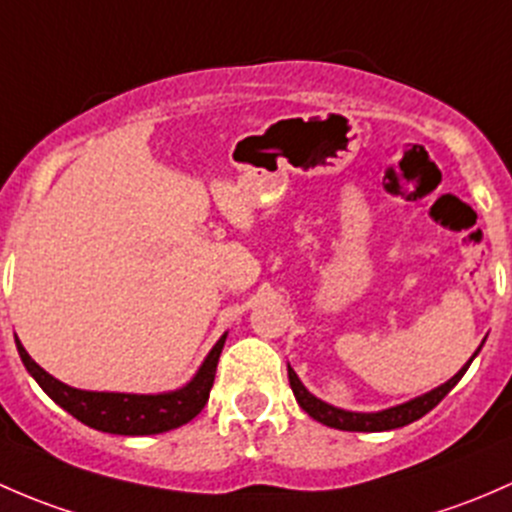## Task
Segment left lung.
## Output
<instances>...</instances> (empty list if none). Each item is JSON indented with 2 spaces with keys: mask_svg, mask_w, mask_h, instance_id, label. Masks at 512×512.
Masks as SVG:
<instances>
[{
  "mask_svg": "<svg viewBox=\"0 0 512 512\" xmlns=\"http://www.w3.org/2000/svg\"><path fill=\"white\" fill-rule=\"evenodd\" d=\"M478 350H481V347H478ZM478 350L473 352V357L478 355ZM473 357L461 367V370L453 374L449 382L441 384V387L431 389V392L421 394V397H416V399H409V402H404V404H397V407H389V409H382V412H370V414L367 412H345V409H337V407H333V404L318 399L315 394H310L308 389L303 387V382H300L298 374L293 372L291 365H288V382H291V389H293L295 399H298L300 409H303V412H308L315 421H320V424L333 426V429H340V431H392V429H399V426L412 424V421L421 419L424 414H429L431 409H434L436 404H439L441 399H444L446 394L456 387L458 379L466 374L468 365L473 362Z\"/></svg>",
  "mask_w": 512,
  "mask_h": 512,
  "instance_id": "8db88e82",
  "label": "left lung"
}]
</instances>
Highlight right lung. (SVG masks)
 Returning <instances> with one entry per match:
<instances>
[{
  "label": "right lung",
  "mask_w": 512,
  "mask_h": 512,
  "mask_svg": "<svg viewBox=\"0 0 512 512\" xmlns=\"http://www.w3.org/2000/svg\"><path fill=\"white\" fill-rule=\"evenodd\" d=\"M226 333L219 337L217 345L202 362L197 374L184 384L182 389L162 394H123V392H86V389L68 387L51 377L44 367L36 365L17 340V350L26 372L39 382V387L66 409L68 414L76 416L91 429L105 431V434L120 436H150L162 434V431L177 429L187 424L204 409L209 392H212L214 374H217V362L221 350H224Z\"/></svg>",
  "instance_id": "add662e5"
}]
</instances>
